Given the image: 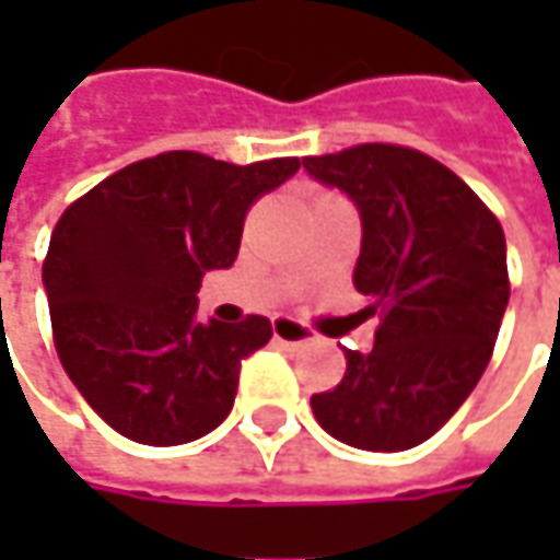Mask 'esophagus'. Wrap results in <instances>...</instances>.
<instances>
[{
    "mask_svg": "<svg viewBox=\"0 0 560 560\" xmlns=\"http://www.w3.org/2000/svg\"><path fill=\"white\" fill-rule=\"evenodd\" d=\"M273 339L280 342H292V346H302V342H312L314 330L292 320V317H273Z\"/></svg>",
    "mask_w": 560,
    "mask_h": 560,
    "instance_id": "1",
    "label": "esophagus"
}]
</instances>
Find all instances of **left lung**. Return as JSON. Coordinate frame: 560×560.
<instances>
[{
  "label": "left lung",
  "instance_id": "1",
  "mask_svg": "<svg viewBox=\"0 0 560 560\" xmlns=\"http://www.w3.org/2000/svg\"><path fill=\"white\" fill-rule=\"evenodd\" d=\"M302 164L358 205L355 290L380 314L374 349H346V376L314 393V418L355 448H415L492 358L511 295L502 224L455 171L408 145L361 142Z\"/></svg>",
  "mask_w": 560,
  "mask_h": 560
}]
</instances>
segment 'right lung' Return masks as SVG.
I'll return each instance as SVG.
<instances>
[{"mask_svg":"<svg viewBox=\"0 0 560 560\" xmlns=\"http://www.w3.org/2000/svg\"><path fill=\"white\" fill-rule=\"evenodd\" d=\"M299 159L230 164L162 152L65 208L43 261L55 352L90 408L127 440L180 445L230 415L243 358L270 320L196 317L205 270L230 268L252 205Z\"/></svg>","mask_w":560,"mask_h":560,"instance_id":"1","label":"right lung"}]
</instances>
